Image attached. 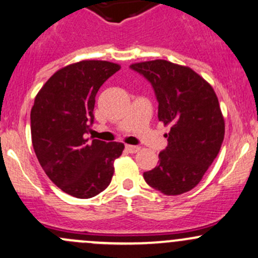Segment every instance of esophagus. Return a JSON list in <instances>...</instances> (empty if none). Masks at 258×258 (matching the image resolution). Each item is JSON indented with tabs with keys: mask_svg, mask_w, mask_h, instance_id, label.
<instances>
[{
	"mask_svg": "<svg viewBox=\"0 0 258 258\" xmlns=\"http://www.w3.org/2000/svg\"><path fill=\"white\" fill-rule=\"evenodd\" d=\"M126 150L130 153H137L140 151V147L138 146H131V145H126Z\"/></svg>",
	"mask_w": 258,
	"mask_h": 258,
	"instance_id": "1",
	"label": "esophagus"
}]
</instances>
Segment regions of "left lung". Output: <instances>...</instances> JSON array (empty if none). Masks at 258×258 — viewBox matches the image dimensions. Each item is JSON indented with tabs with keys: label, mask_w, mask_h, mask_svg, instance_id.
<instances>
[{
	"label": "left lung",
	"mask_w": 258,
	"mask_h": 258,
	"mask_svg": "<svg viewBox=\"0 0 258 258\" xmlns=\"http://www.w3.org/2000/svg\"><path fill=\"white\" fill-rule=\"evenodd\" d=\"M131 69L152 84L158 120L170 127L159 164L143 173V178L165 195L186 193L202 180L224 141L225 121L218 96L188 67L157 59L132 64Z\"/></svg>",
	"instance_id": "8db88e82"
}]
</instances>
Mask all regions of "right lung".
I'll use <instances>...</instances> for the list:
<instances>
[{
  "label": "right lung",
  "mask_w": 258,
  "mask_h": 258,
  "mask_svg": "<svg viewBox=\"0 0 258 258\" xmlns=\"http://www.w3.org/2000/svg\"><path fill=\"white\" fill-rule=\"evenodd\" d=\"M105 60H81L61 68L43 85L31 111V134L43 170L64 193L89 199L107 188L120 142L85 138L94 122L100 86L120 70Z\"/></svg>",
  "instance_id": "obj_1"
}]
</instances>
